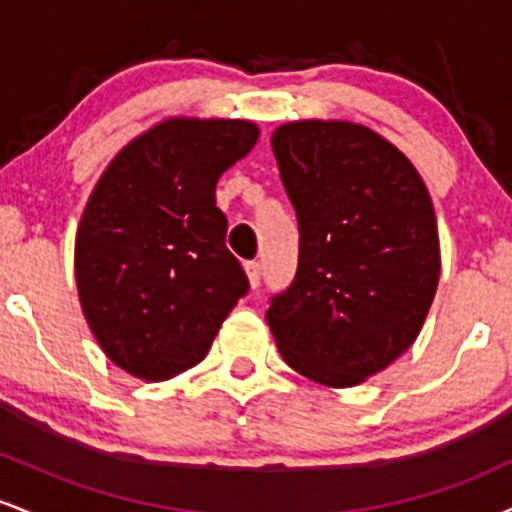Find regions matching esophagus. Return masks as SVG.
I'll return each mask as SVG.
<instances>
[{
    "mask_svg": "<svg viewBox=\"0 0 512 512\" xmlns=\"http://www.w3.org/2000/svg\"><path fill=\"white\" fill-rule=\"evenodd\" d=\"M245 274H248V281H250L252 289H257V286H260V276H262L260 262H245Z\"/></svg>",
    "mask_w": 512,
    "mask_h": 512,
    "instance_id": "1",
    "label": "esophagus"
}]
</instances>
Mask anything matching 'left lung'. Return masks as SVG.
<instances>
[{
  "mask_svg": "<svg viewBox=\"0 0 512 512\" xmlns=\"http://www.w3.org/2000/svg\"><path fill=\"white\" fill-rule=\"evenodd\" d=\"M272 149L301 231L293 284L267 310L284 361L354 387L419 337L440 279L426 182L395 144L349 120H293Z\"/></svg>",
  "mask_w": 512,
  "mask_h": 512,
  "instance_id": "left-lung-1",
  "label": "left lung"
}]
</instances>
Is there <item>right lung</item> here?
I'll return each mask as SVG.
<instances>
[{"label":"right lung","instance_id":"add662e5","mask_svg":"<svg viewBox=\"0 0 512 512\" xmlns=\"http://www.w3.org/2000/svg\"><path fill=\"white\" fill-rule=\"evenodd\" d=\"M260 139L250 120L166 117L117 151L74 243L76 291L103 354L156 383L197 366L248 293L216 182Z\"/></svg>","mask_w":512,"mask_h":512}]
</instances>
